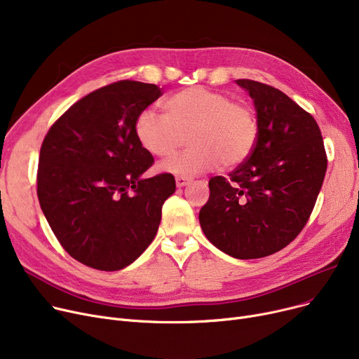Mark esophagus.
<instances>
[{"instance_id":"1","label":"esophagus","mask_w":359,"mask_h":359,"mask_svg":"<svg viewBox=\"0 0 359 359\" xmlns=\"http://www.w3.org/2000/svg\"><path fill=\"white\" fill-rule=\"evenodd\" d=\"M189 182H191V177H186V176H177V177H176V184H177V187H183V186H186Z\"/></svg>"}]
</instances>
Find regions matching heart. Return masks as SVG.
Segmentation results:
<instances>
[{"label": "heart", "mask_w": 359, "mask_h": 359, "mask_svg": "<svg viewBox=\"0 0 359 359\" xmlns=\"http://www.w3.org/2000/svg\"><path fill=\"white\" fill-rule=\"evenodd\" d=\"M165 113L142 110L135 119V137L149 154L167 157L189 132L192 147L160 164L165 173L194 176L222 164L246 161L257 141V121L250 106L229 94L195 86L164 100Z\"/></svg>", "instance_id": "b5f03b06"}]
</instances>
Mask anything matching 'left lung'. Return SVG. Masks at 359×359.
Listing matches in <instances>:
<instances>
[{"mask_svg":"<svg viewBox=\"0 0 359 359\" xmlns=\"http://www.w3.org/2000/svg\"><path fill=\"white\" fill-rule=\"evenodd\" d=\"M236 83L255 102L257 141L229 179L211 177L199 222L221 252L259 259L287 248L304 229L322 189L327 156L316 119L285 93L248 79Z\"/></svg>","mask_w":359,"mask_h":359,"instance_id":"obj_1","label":"left lung"}]
</instances>
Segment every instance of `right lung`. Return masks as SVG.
Masks as SVG:
<instances>
[{"label": "right lung", "instance_id": "obj_1", "mask_svg": "<svg viewBox=\"0 0 359 359\" xmlns=\"http://www.w3.org/2000/svg\"><path fill=\"white\" fill-rule=\"evenodd\" d=\"M156 84L122 80L74 103L41 147L37 198L64 250L86 266L119 271L154 240L175 176L141 179L154 157L135 119L161 96Z\"/></svg>", "mask_w": 359, "mask_h": 359}]
</instances>
